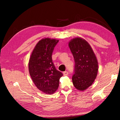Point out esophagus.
<instances>
[{"mask_svg":"<svg viewBox=\"0 0 120 120\" xmlns=\"http://www.w3.org/2000/svg\"><path fill=\"white\" fill-rule=\"evenodd\" d=\"M63 73V74H64V76H66V75H68V71H64Z\"/></svg>","mask_w":120,"mask_h":120,"instance_id":"esophagus-1","label":"esophagus"}]
</instances>
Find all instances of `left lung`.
<instances>
[{
  "instance_id": "left-lung-1",
  "label": "left lung",
  "mask_w": 120,
  "mask_h": 120,
  "mask_svg": "<svg viewBox=\"0 0 120 120\" xmlns=\"http://www.w3.org/2000/svg\"><path fill=\"white\" fill-rule=\"evenodd\" d=\"M68 46L75 61L73 84L77 90H84L96 78L98 70L97 58L90 44L82 38L71 39Z\"/></svg>"
}]
</instances>
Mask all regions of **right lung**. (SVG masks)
<instances>
[{
  "label": "right lung",
  "mask_w": 120,
  "mask_h": 120,
  "mask_svg": "<svg viewBox=\"0 0 120 120\" xmlns=\"http://www.w3.org/2000/svg\"><path fill=\"white\" fill-rule=\"evenodd\" d=\"M59 40L45 38L39 41L31 54L29 63L30 77L36 87L43 92L52 94L57 90L63 76L57 70L52 60L54 48Z\"/></svg>",
  "instance_id": "obj_1"
}]
</instances>
